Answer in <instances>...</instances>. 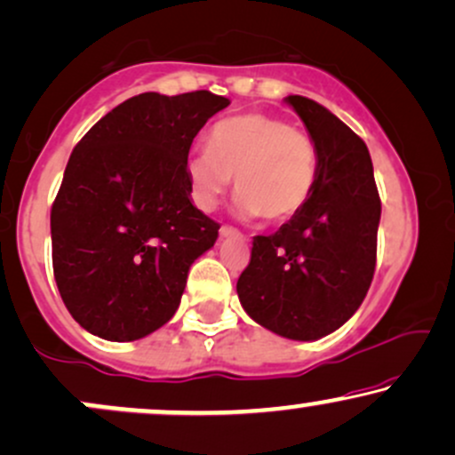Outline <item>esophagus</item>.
<instances>
[{"instance_id": "1", "label": "esophagus", "mask_w": 455, "mask_h": 455, "mask_svg": "<svg viewBox=\"0 0 455 455\" xmlns=\"http://www.w3.org/2000/svg\"><path fill=\"white\" fill-rule=\"evenodd\" d=\"M219 234H221L223 238H226V236H240L238 229L232 228V226H221V228H219Z\"/></svg>"}]
</instances>
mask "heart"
I'll return each mask as SVG.
<instances>
[{"label": "heart", "mask_w": 455, "mask_h": 455, "mask_svg": "<svg viewBox=\"0 0 455 455\" xmlns=\"http://www.w3.org/2000/svg\"><path fill=\"white\" fill-rule=\"evenodd\" d=\"M317 144L290 121L261 112L219 121L208 147L185 164L194 202L212 211L232 185L244 217L283 223L302 211L317 183Z\"/></svg>", "instance_id": "b5f03b06"}]
</instances>
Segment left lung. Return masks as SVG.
<instances>
[{
    "instance_id": "1",
    "label": "left lung",
    "mask_w": 455,
    "mask_h": 455,
    "mask_svg": "<svg viewBox=\"0 0 455 455\" xmlns=\"http://www.w3.org/2000/svg\"><path fill=\"white\" fill-rule=\"evenodd\" d=\"M317 144L307 204L270 236H255L236 283L253 322L291 340H317L360 308L377 264L381 200L364 140L317 101L290 95Z\"/></svg>"
}]
</instances>
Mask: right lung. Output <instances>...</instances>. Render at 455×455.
Returning a JSON list of instances; mask_svg holds the SVG:
<instances>
[{"mask_svg": "<svg viewBox=\"0 0 455 455\" xmlns=\"http://www.w3.org/2000/svg\"><path fill=\"white\" fill-rule=\"evenodd\" d=\"M228 104L211 91L133 95L74 147L51 208L52 272L87 332L125 343L172 319L189 266L219 236L191 204L185 164Z\"/></svg>", "mask_w": 455, "mask_h": 455, "instance_id": "1", "label": "right lung"}]
</instances>
